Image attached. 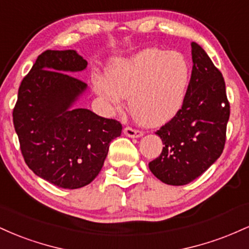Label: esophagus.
<instances>
[{"instance_id": "1", "label": "esophagus", "mask_w": 249, "mask_h": 249, "mask_svg": "<svg viewBox=\"0 0 249 249\" xmlns=\"http://www.w3.org/2000/svg\"><path fill=\"white\" fill-rule=\"evenodd\" d=\"M124 133L126 134L127 137H131V138H139V137H142L144 132L141 130H137V128H133L131 126H126L124 128Z\"/></svg>"}]
</instances>
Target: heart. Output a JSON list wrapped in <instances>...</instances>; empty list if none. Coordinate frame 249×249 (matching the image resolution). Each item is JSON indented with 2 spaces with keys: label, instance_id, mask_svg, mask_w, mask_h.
<instances>
[{
  "label": "heart",
  "instance_id": "obj_1",
  "mask_svg": "<svg viewBox=\"0 0 249 249\" xmlns=\"http://www.w3.org/2000/svg\"><path fill=\"white\" fill-rule=\"evenodd\" d=\"M190 67L178 53L148 48L117 62L107 79L97 77L95 90L110 104L118 107L121 97L128 98L131 113L147 125L172 119L184 104Z\"/></svg>",
  "mask_w": 249,
  "mask_h": 249
}]
</instances>
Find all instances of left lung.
Returning a JSON list of instances; mask_svg holds the SVG:
<instances>
[{
  "mask_svg": "<svg viewBox=\"0 0 249 249\" xmlns=\"http://www.w3.org/2000/svg\"><path fill=\"white\" fill-rule=\"evenodd\" d=\"M184 104L157 131L160 156L148 164L151 172L167 185H186L201 176L221 156L230 119V102L222 73L196 43Z\"/></svg>",
  "mask_w": 249,
  "mask_h": 249,
  "instance_id": "1",
  "label": "left lung"
}]
</instances>
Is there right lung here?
Returning a JSON list of instances; mask_svg holds the SVG:
<instances>
[{"instance_id": "add662e5", "label": "right lung", "mask_w": 249, "mask_h": 249, "mask_svg": "<svg viewBox=\"0 0 249 249\" xmlns=\"http://www.w3.org/2000/svg\"><path fill=\"white\" fill-rule=\"evenodd\" d=\"M88 62L75 50H45L24 77L13 110L25 164L62 188L90 184L101 172L122 124L88 108H70L87 84L70 72Z\"/></svg>"}]
</instances>
